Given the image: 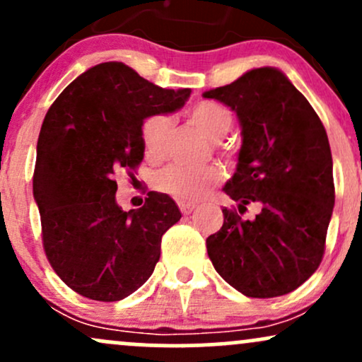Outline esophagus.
<instances>
[{"label": "esophagus", "instance_id": "obj_1", "mask_svg": "<svg viewBox=\"0 0 362 362\" xmlns=\"http://www.w3.org/2000/svg\"><path fill=\"white\" fill-rule=\"evenodd\" d=\"M178 207H180L182 214H190L195 209V204H190V202H180Z\"/></svg>", "mask_w": 362, "mask_h": 362}]
</instances>
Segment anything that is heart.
<instances>
[{"label": "heart", "mask_w": 362, "mask_h": 362, "mask_svg": "<svg viewBox=\"0 0 362 362\" xmlns=\"http://www.w3.org/2000/svg\"><path fill=\"white\" fill-rule=\"evenodd\" d=\"M194 126H197L207 138L221 139L231 126V112L216 102H201L189 112ZM170 131V117L165 114H153L144 119L141 126V141L146 156L151 161L161 160L165 155V141ZM221 172L214 165L201 168H185L172 165L156 175L155 187L158 192L170 195L178 202H195L202 199L213 187L218 185Z\"/></svg>", "instance_id": "heart-1"}]
</instances>
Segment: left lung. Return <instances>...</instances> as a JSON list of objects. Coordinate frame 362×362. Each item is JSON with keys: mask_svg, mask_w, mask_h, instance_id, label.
I'll list each match as a JSON object with an SVG mask.
<instances>
[{"mask_svg": "<svg viewBox=\"0 0 362 362\" xmlns=\"http://www.w3.org/2000/svg\"><path fill=\"white\" fill-rule=\"evenodd\" d=\"M204 98L236 112L243 143L224 192L238 209H223L206 240L216 272L248 298L288 294L318 269L335 202L332 153L322 120L276 68H257ZM248 204L259 213L241 214Z\"/></svg>", "mask_w": 362, "mask_h": 362, "instance_id": "1", "label": "left lung"}]
</instances>
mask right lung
<instances>
[{
	"label": "right lung",
	"mask_w": 362,
	"mask_h": 362,
	"mask_svg": "<svg viewBox=\"0 0 362 362\" xmlns=\"http://www.w3.org/2000/svg\"><path fill=\"white\" fill-rule=\"evenodd\" d=\"M189 97V88H161L122 62H102L45 114L34 172L42 245L54 272L81 296L120 301L155 271L161 236L180 211L168 195L149 192L126 213L114 175L143 161L144 119L180 109Z\"/></svg>",
	"instance_id": "add662e5"
}]
</instances>
